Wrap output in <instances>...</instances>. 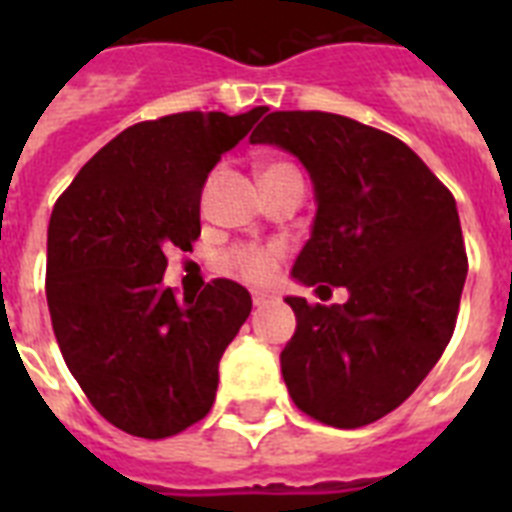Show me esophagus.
Segmentation results:
<instances>
[{"label": "esophagus", "instance_id": "esophagus-1", "mask_svg": "<svg viewBox=\"0 0 512 512\" xmlns=\"http://www.w3.org/2000/svg\"><path fill=\"white\" fill-rule=\"evenodd\" d=\"M268 297H271L268 292H252V303L265 305V303H268Z\"/></svg>", "mask_w": 512, "mask_h": 512}]
</instances>
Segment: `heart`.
<instances>
[{
    "label": "heart",
    "mask_w": 512,
    "mask_h": 512,
    "mask_svg": "<svg viewBox=\"0 0 512 512\" xmlns=\"http://www.w3.org/2000/svg\"><path fill=\"white\" fill-rule=\"evenodd\" d=\"M281 172H295V167L289 162H279V159L260 164V177H273L281 175ZM281 257H284V249L279 244H236L225 252L223 265L225 271L239 276V279L265 284V281L273 279Z\"/></svg>",
    "instance_id": "heart-1"
}]
</instances>
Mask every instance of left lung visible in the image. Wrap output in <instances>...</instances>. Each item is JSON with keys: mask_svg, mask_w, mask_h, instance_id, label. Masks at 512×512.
Listing matches in <instances>:
<instances>
[{"mask_svg": "<svg viewBox=\"0 0 512 512\" xmlns=\"http://www.w3.org/2000/svg\"><path fill=\"white\" fill-rule=\"evenodd\" d=\"M249 140L311 172L319 209L292 276L350 292L345 305L287 297L289 396L332 428L369 425L412 396L452 340L468 276L454 196L406 143L348 116L273 111Z\"/></svg>", "mask_w": 512, "mask_h": 512, "instance_id": "1", "label": "left lung"}]
</instances>
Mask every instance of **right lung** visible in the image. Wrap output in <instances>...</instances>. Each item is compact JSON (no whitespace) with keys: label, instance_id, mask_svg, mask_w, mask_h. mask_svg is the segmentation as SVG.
Returning <instances> with one entry per match:
<instances>
[{"label":"right lung","instance_id":"right-lung-1","mask_svg":"<svg viewBox=\"0 0 512 512\" xmlns=\"http://www.w3.org/2000/svg\"><path fill=\"white\" fill-rule=\"evenodd\" d=\"M265 111L132 124L55 201L44 281L55 340L90 404L130 436H175L215 404L217 364L252 297L215 279L177 300L162 276L167 249L199 239L207 175Z\"/></svg>","mask_w":512,"mask_h":512}]
</instances>
